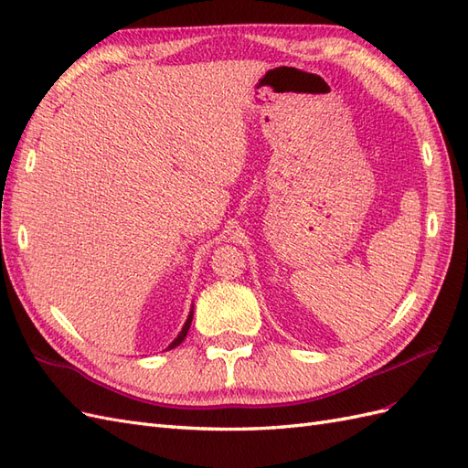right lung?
I'll use <instances>...</instances> for the list:
<instances>
[{"instance_id":"add662e5","label":"right lung","mask_w":468,"mask_h":468,"mask_svg":"<svg viewBox=\"0 0 468 468\" xmlns=\"http://www.w3.org/2000/svg\"><path fill=\"white\" fill-rule=\"evenodd\" d=\"M192 317H194V312H190V315H188V319H186V324H184V327H182V331H180V335L170 343V346L168 349H175V346H178L182 341H184V337L188 335V329H190V324H192Z\"/></svg>"}]
</instances>
